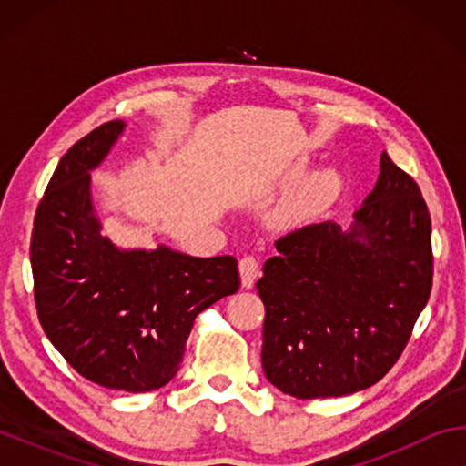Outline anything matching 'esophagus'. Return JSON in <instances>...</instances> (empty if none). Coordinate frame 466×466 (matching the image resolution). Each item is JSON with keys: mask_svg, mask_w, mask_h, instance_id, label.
<instances>
[{"mask_svg": "<svg viewBox=\"0 0 466 466\" xmlns=\"http://www.w3.org/2000/svg\"><path fill=\"white\" fill-rule=\"evenodd\" d=\"M238 269H240V281H242L244 289H250L252 286H255L257 278L261 275V267H258V261L255 257L240 258Z\"/></svg>", "mask_w": 466, "mask_h": 466, "instance_id": "34e87169", "label": "esophagus"}]
</instances>
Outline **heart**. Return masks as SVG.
<instances>
[{
    "instance_id": "b5f03b06",
    "label": "heart",
    "mask_w": 466,
    "mask_h": 466,
    "mask_svg": "<svg viewBox=\"0 0 466 466\" xmlns=\"http://www.w3.org/2000/svg\"><path fill=\"white\" fill-rule=\"evenodd\" d=\"M337 187H339V177L335 175L333 170L314 172V175L306 178L302 187H299L294 203L289 205L288 214L289 216L302 214V211H306V209L317 208V205L329 201L330 197L335 195Z\"/></svg>"
}]
</instances>
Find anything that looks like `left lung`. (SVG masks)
I'll use <instances>...</instances> for the list:
<instances>
[{"instance_id":"obj_1","label":"left lung","mask_w":466,"mask_h":466,"mask_svg":"<svg viewBox=\"0 0 466 466\" xmlns=\"http://www.w3.org/2000/svg\"><path fill=\"white\" fill-rule=\"evenodd\" d=\"M275 248L257 281L267 380L296 399L376 384L403 353L431 289V219L415 180L382 152L350 228L312 224Z\"/></svg>"}]
</instances>
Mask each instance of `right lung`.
<instances>
[{"mask_svg":"<svg viewBox=\"0 0 466 466\" xmlns=\"http://www.w3.org/2000/svg\"><path fill=\"white\" fill-rule=\"evenodd\" d=\"M125 127L100 125L61 157L36 209L30 265L43 330L69 366L105 389L149 392L178 372L197 314L238 291L240 278L230 255L121 248L102 232L90 175Z\"/></svg>","mask_w":466,"mask_h":466,"instance_id":"1","label":"right lung"}]
</instances>
